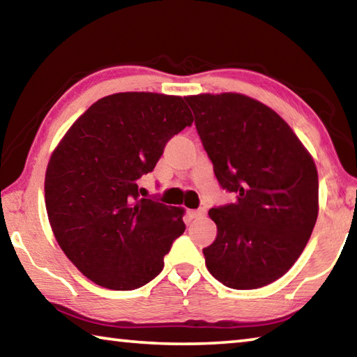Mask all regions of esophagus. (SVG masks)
<instances>
[{"label":"esophagus","instance_id":"1","mask_svg":"<svg viewBox=\"0 0 357 357\" xmlns=\"http://www.w3.org/2000/svg\"><path fill=\"white\" fill-rule=\"evenodd\" d=\"M204 214H206V211H204V209H190V211H187V215H189L190 219H200V217H203Z\"/></svg>","mask_w":357,"mask_h":357}]
</instances>
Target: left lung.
I'll use <instances>...</instances> for the list:
<instances>
[{
    "label": "left lung",
    "mask_w": 357,
    "mask_h": 357,
    "mask_svg": "<svg viewBox=\"0 0 357 357\" xmlns=\"http://www.w3.org/2000/svg\"><path fill=\"white\" fill-rule=\"evenodd\" d=\"M214 174L234 202L209 209L217 238L203 249L223 285L255 289L291 268L318 217L315 162L279 114L243 94L184 98Z\"/></svg>",
    "instance_id": "1"
}]
</instances>
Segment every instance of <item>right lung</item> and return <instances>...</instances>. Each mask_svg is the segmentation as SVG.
Wrapping results in <instances>:
<instances>
[{"mask_svg":"<svg viewBox=\"0 0 357 357\" xmlns=\"http://www.w3.org/2000/svg\"><path fill=\"white\" fill-rule=\"evenodd\" d=\"M193 118L179 96L118 93L93 104L52 154L45 206L59 247L83 275L108 289L146 285L184 233V211L142 198L172 137Z\"/></svg>","mask_w":357,"mask_h":357,"instance_id":"1","label":"right lung"}]
</instances>
